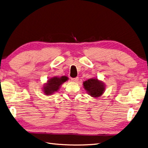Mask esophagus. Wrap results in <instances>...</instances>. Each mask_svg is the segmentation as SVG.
Returning <instances> with one entry per match:
<instances>
[{
    "mask_svg": "<svg viewBox=\"0 0 148 148\" xmlns=\"http://www.w3.org/2000/svg\"><path fill=\"white\" fill-rule=\"evenodd\" d=\"M79 80V78L78 77H76L74 78H71V81L73 82H77Z\"/></svg>",
    "mask_w": 148,
    "mask_h": 148,
    "instance_id": "1",
    "label": "esophagus"
}]
</instances>
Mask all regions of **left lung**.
Masks as SVG:
<instances>
[{"mask_svg": "<svg viewBox=\"0 0 148 148\" xmlns=\"http://www.w3.org/2000/svg\"><path fill=\"white\" fill-rule=\"evenodd\" d=\"M83 86L92 97H99L104 92L105 84L96 78H90L83 82Z\"/></svg>", "mask_w": 148, "mask_h": 148, "instance_id": "1", "label": "left lung"}]
</instances>
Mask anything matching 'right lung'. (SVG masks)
<instances>
[{"mask_svg": "<svg viewBox=\"0 0 148 148\" xmlns=\"http://www.w3.org/2000/svg\"><path fill=\"white\" fill-rule=\"evenodd\" d=\"M68 79L69 78L66 76H62L60 77H53L49 78L42 87V91L44 95L46 96L53 95L54 92L58 91L61 85Z\"/></svg>", "mask_w": 148, "mask_h": 148, "instance_id": "obj_1", "label": "right lung"}]
</instances>
